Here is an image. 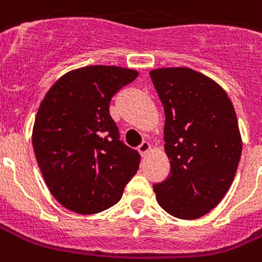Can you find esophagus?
I'll list each match as a JSON object with an SVG mask.
<instances>
[{"mask_svg": "<svg viewBox=\"0 0 262 262\" xmlns=\"http://www.w3.org/2000/svg\"><path fill=\"white\" fill-rule=\"evenodd\" d=\"M149 148H151V145H149L148 141H143V143L137 147V151H139L140 155L143 157V155H145V154L148 152Z\"/></svg>", "mask_w": 262, "mask_h": 262, "instance_id": "obj_1", "label": "esophagus"}]
</instances>
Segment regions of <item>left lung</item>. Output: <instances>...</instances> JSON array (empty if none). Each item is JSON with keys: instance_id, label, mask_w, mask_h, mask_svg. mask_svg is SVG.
<instances>
[{"instance_id": "left-lung-1", "label": "left lung", "mask_w": 262, "mask_h": 262, "mask_svg": "<svg viewBox=\"0 0 262 262\" xmlns=\"http://www.w3.org/2000/svg\"><path fill=\"white\" fill-rule=\"evenodd\" d=\"M149 77L165 110V151L170 173L154 184L158 203L177 219L214 209L236 173L242 139L224 89L191 69H158Z\"/></svg>"}]
</instances>
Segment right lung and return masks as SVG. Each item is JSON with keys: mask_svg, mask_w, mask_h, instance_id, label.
Masks as SVG:
<instances>
[{"mask_svg": "<svg viewBox=\"0 0 262 262\" xmlns=\"http://www.w3.org/2000/svg\"><path fill=\"white\" fill-rule=\"evenodd\" d=\"M135 70L91 66L66 74L49 89L34 123L38 166L56 201L79 214L114 206L140 165L110 114L114 95Z\"/></svg>", "mask_w": 262, "mask_h": 262, "instance_id": "right-lung-1", "label": "right lung"}]
</instances>
